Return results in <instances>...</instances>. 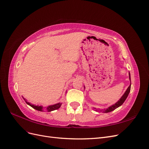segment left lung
I'll return each instance as SVG.
<instances>
[{
	"label": "left lung",
	"instance_id": "left-lung-1",
	"mask_svg": "<svg viewBox=\"0 0 149 149\" xmlns=\"http://www.w3.org/2000/svg\"><path fill=\"white\" fill-rule=\"evenodd\" d=\"M129 79H130V73H129ZM130 86H131V82H130V84L129 85V86L128 87V88L127 89V90H126V91H125V93L124 94V95L121 97V98L119 100V101H118L116 104H114V105H112V106H111L108 107L107 109H106V110H104V111H103V112H111V111H112L115 110V109H116V108H118V107H119L120 106H121L122 104H123L124 103V102L125 101L126 98L127 97V96H128V95H129V93H130ZM94 109H96V111H97L96 108H94ZM100 111H102V110H100Z\"/></svg>",
	"mask_w": 149,
	"mask_h": 149
}]
</instances>
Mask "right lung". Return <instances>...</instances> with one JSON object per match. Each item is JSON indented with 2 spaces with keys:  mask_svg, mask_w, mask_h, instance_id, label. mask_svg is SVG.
Segmentation results:
<instances>
[{
  "mask_svg": "<svg viewBox=\"0 0 149 149\" xmlns=\"http://www.w3.org/2000/svg\"><path fill=\"white\" fill-rule=\"evenodd\" d=\"M24 98V97H23ZM24 100H25V101L26 102V103L27 104H29V106H30L31 107H32L33 109L37 110V111H48V112H50V111H54V110H56V109H59V108L61 107V103H58V104H54V105H52V106H48L47 107H43L42 106H35L33 104H31L30 103H29V102L26 101V100H25V98H24Z\"/></svg>",
  "mask_w": 149,
  "mask_h": 149,
  "instance_id": "obj_1",
  "label": "right lung"
}]
</instances>
